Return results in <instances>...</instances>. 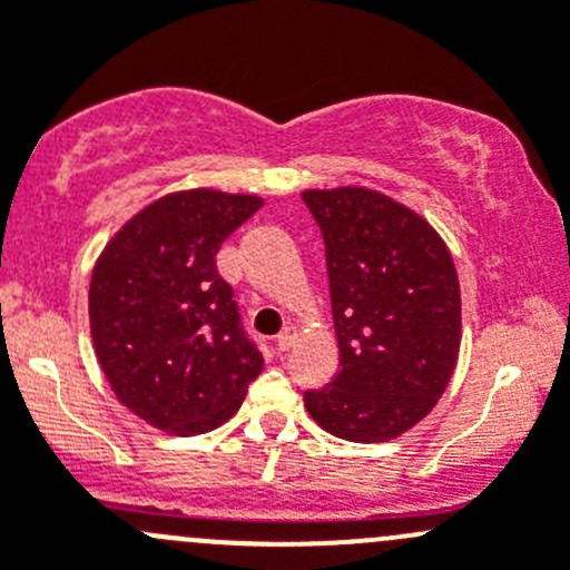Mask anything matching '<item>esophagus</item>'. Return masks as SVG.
<instances>
[{
  "instance_id": "34e87169",
  "label": "esophagus",
  "mask_w": 570,
  "mask_h": 570,
  "mask_svg": "<svg viewBox=\"0 0 570 570\" xmlns=\"http://www.w3.org/2000/svg\"><path fill=\"white\" fill-rule=\"evenodd\" d=\"M295 342H297L295 327H284V331H281V336L275 338V350H278V353H289V350L295 347Z\"/></svg>"
}]
</instances>
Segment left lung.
<instances>
[{
    "label": "left lung",
    "instance_id": "8db88e82",
    "mask_svg": "<svg viewBox=\"0 0 570 570\" xmlns=\"http://www.w3.org/2000/svg\"><path fill=\"white\" fill-rule=\"evenodd\" d=\"M303 200L325 239L342 366L303 402L336 439L392 441L433 411L455 372V262L424 217L375 189H306Z\"/></svg>",
    "mask_w": 570,
    "mask_h": 570
}]
</instances>
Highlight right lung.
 Wrapping results in <instances>:
<instances>
[{
  "label": "right lung",
  "instance_id": "1",
  "mask_svg": "<svg viewBox=\"0 0 570 570\" xmlns=\"http://www.w3.org/2000/svg\"><path fill=\"white\" fill-rule=\"evenodd\" d=\"M256 195L184 189L137 212L90 278V333L115 396L176 435L215 430L243 405L262 353L239 325L217 250Z\"/></svg>",
  "mask_w": 570,
  "mask_h": 570
}]
</instances>
